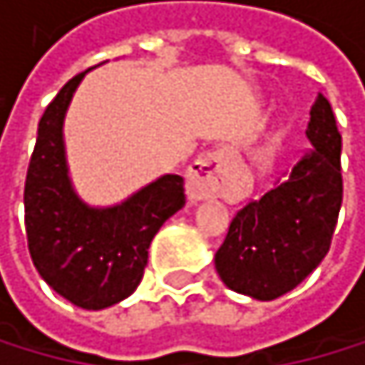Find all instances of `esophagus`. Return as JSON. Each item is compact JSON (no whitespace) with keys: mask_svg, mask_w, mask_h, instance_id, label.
Wrapping results in <instances>:
<instances>
[{"mask_svg":"<svg viewBox=\"0 0 365 365\" xmlns=\"http://www.w3.org/2000/svg\"><path fill=\"white\" fill-rule=\"evenodd\" d=\"M232 165V151L230 149H214L189 167L187 171V194L194 202L207 200L227 194L230 180L227 171Z\"/></svg>","mask_w":365,"mask_h":365,"instance_id":"34e87169","label":"esophagus"}]
</instances>
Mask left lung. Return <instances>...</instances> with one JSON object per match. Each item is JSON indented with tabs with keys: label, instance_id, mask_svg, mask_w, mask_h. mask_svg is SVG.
I'll return each mask as SVG.
<instances>
[{
	"label": "left lung",
	"instance_id": "8db88e82",
	"mask_svg": "<svg viewBox=\"0 0 365 365\" xmlns=\"http://www.w3.org/2000/svg\"><path fill=\"white\" fill-rule=\"evenodd\" d=\"M305 135L310 149L267 194L234 216L216 252L218 277L238 294L279 299L312 274L330 250L344 198L341 133L321 93Z\"/></svg>",
	"mask_w": 365,
	"mask_h": 365
}]
</instances>
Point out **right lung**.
<instances>
[{
    "mask_svg": "<svg viewBox=\"0 0 365 365\" xmlns=\"http://www.w3.org/2000/svg\"><path fill=\"white\" fill-rule=\"evenodd\" d=\"M84 73L62 86L39 120L24 212L39 277L78 308L102 310L133 294L143 281L155 232L185 207V180L167 173L113 207H91L76 194L62 127Z\"/></svg>",
    "mask_w": 365,
    "mask_h": 365,
    "instance_id": "right-lung-1",
    "label": "right lung"
}]
</instances>
